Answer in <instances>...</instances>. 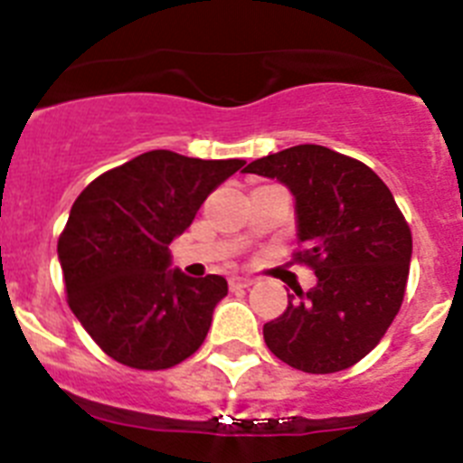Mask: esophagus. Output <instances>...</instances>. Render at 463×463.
<instances>
[{
  "mask_svg": "<svg viewBox=\"0 0 463 463\" xmlns=\"http://www.w3.org/2000/svg\"><path fill=\"white\" fill-rule=\"evenodd\" d=\"M250 285H255V278H250V276H232V278H229V288H232V289L250 288Z\"/></svg>",
  "mask_w": 463,
  "mask_h": 463,
  "instance_id": "34e87169",
  "label": "esophagus"
}]
</instances>
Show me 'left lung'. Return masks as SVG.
<instances>
[{"label":"left lung","instance_id":"obj_1","mask_svg":"<svg viewBox=\"0 0 463 463\" xmlns=\"http://www.w3.org/2000/svg\"><path fill=\"white\" fill-rule=\"evenodd\" d=\"M243 171L289 187L301 243L294 260L317 276L264 325L269 350L306 373L350 369L378 345L406 294L412 236L390 187L359 159L313 143Z\"/></svg>","mask_w":463,"mask_h":463}]
</instances>
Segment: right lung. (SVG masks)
Listing matches in <instances>:
<instances>
[{
	"label": "right lung",
	"mask_w": 463,
	"mask_h": 463,
	"mask_svg": "<svg viewBox=\"0 0 463 463\" xmlns=\"http://www.w3.org/2000/svg\"><path fill=\"white\" fill-rule=\"evenodd\" d=\"M243 165L150 150L94 178L73 202L57 241L67 301L109 357L162 371L202 347L227 280L169 269V243Z\"/></svg>",
	"instance_id": "obj_1"
}]
</instances>
